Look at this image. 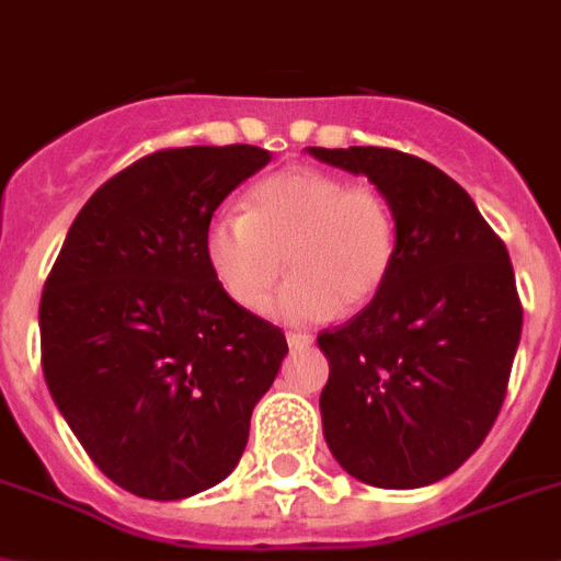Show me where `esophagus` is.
I'll return each mask as SVG.
<instances>
[{
	"label": "esophagus",
	"mask_w": 561,
	"mask_h": 561,
	"mask_svg": "<svg viewBox=\"0 0 561 561\" xmlns=\"http://www.w3.org/2000/svg\"><path fill=\"white\" fill-rule=\"evenodd\" d=\"M286 344H289L291 350H304V346L312 344V335H309V332H286Z\"/></svg>",
	"instance_id": "obj_1"
}]
</instances>
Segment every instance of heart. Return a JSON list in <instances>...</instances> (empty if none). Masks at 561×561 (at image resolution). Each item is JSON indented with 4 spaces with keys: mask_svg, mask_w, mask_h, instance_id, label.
I'll return each instance as SVG.
<instances>
[{
    "mask_svg": "<svg viewBox=\"0 0 561 561\" xmlns=\"http://www.w3.org/2000/svg\"><path fill=\"white\" fill-rule=\"evenodd\" d=\"M203 252L217 284L243 309H261L289 266L272 312L323 321L337 307H367L383 289L396 263V217L381 192L295 165L257 183L249 211H217Z\"/></svg>",
    "mask_w": 561,
    "mask_h": 561,
    "instance_id": "b5f03b06",
    "label": "heart"
}]
</instances>
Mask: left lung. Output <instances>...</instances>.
<instances>
[{"mask_svg":"<svg viewBox=\"0 0 561 561\" xmlns=\"http://www.w3.org/2000/svg\"><path fill=\"white\" fill-rule=\"evenodd\" d=\"M367 174L396 217V263L355 318L323 330V438L364 484L413 490L465 465L502 410L522 337L507 249L470 194L396 148H309Z\"/></svg>","mask_w":561,"mask_h":561,"instance_id":"obj_1","label":"left lung"}]
</instances>
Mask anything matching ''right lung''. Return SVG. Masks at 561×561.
I'll use <instances>...</instances> for the list:
<instances>
[{
  "mask_svg": "<svg viewBox=\"0 0 561 561\" xmlns=\"http://www.w3.org/2000/svg\"><path fill=\"white\" fill-rule=\"evenodd\" d=\"M270 160L257 146L142 157L91 194L45 280L50 398L134 496L174 502L224 481L289 353L284 332L226 295L203 252L215 208Z\"/></svg>",
  "mask_w": 561,
  "mask_h": 561,
  "instance_id": "right-lung-1",
  "label": "right lung"
}]
</instances>
